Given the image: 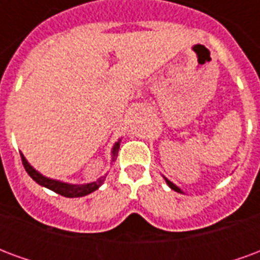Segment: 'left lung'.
<instances>
[{
    "mask_svg": "<svg viewBox=\"0 0 260 260\" xmlns=\"http://www.w3.org/2000/svg\"><path fill=\"white\" fill-rule=\"evenodd\" d=\"M166 182L169 184V186H170V188H171V189H174L175 192H180V193H182V191H181L180 188H178V186H177V185H174V184H173L171 181H169V180H167V178H166Z\"/></svg>",
    "mask_w": 260,
    "mask_h": 260,
    "instance_id": "obj_1",
    "label": "left lung"
}]
</instances>
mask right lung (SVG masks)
<instances>
[{"instance_id": "obj_1", "label": "right lung", "mask_w": 260, "mask_h": 260, "mask_svg": "<svg viewBox=\"0 0 260 260\" xmlns=\"http://www.w3.org/2000/svg\"><path fill=\"white\" fill-rule=\"evenodd\" d=\"M118 149H119V141L114 145L113 147V161L117 157V154H118ZM20 157H22V163H23V167H25L26 173L30 175L33 180L36 181L39 185L46 186L48 189H51L55 193H58V195H62L65 198H80V196H86L91 193L93 191H96L99 186L102 185L104 180H106V175L102 177V178H99L94 182H90V184H85V185H72V184H67V182H61V181L57 180H51V178H47V177H44L42 175L39 171L31 167L30 164L27 163V160L25 158V156L20 153Z\"/></svg>"}]
</instances>
